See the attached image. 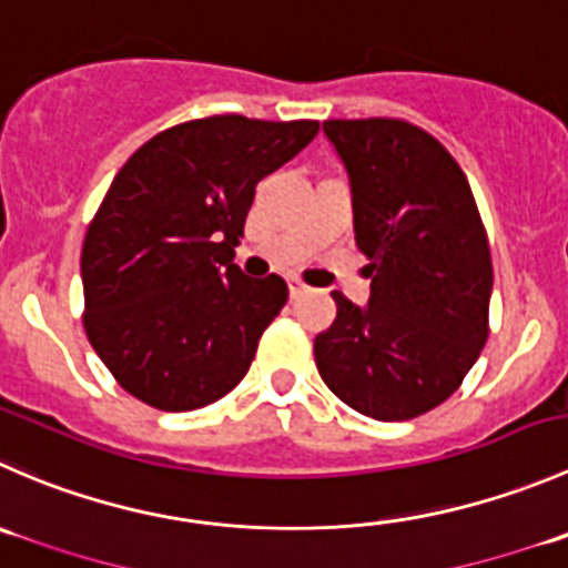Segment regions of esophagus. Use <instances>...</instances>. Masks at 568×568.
I'll return each instance as SVG.
<instances>
[{
	"label": "esophagus",
	"instance_id": "esophagus-1",
	"mask_svg": "<svg viewBox=\"0 0 568 568\" xmlns=\"http://www.w3.org/2000/svg\"><path fill=\"white\" fill-rule=\"evenodd\" d=\"M285 283H288V294H291V296H300V294H305V291H307L305 280L296 277V274H291V277L285 280Z\"/></svg>",
	"mask_w": 568,
	"mask_h": 568
}]
</instances>
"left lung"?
<instances>
[{
    "mask_svg": "<svg viewBox=\"0 0 568 568\" xmlns=\"http://www.w3.org/2000/svg\"><path fill=\"white\" fill-rule=\"evenodd\" d=\"M324 135L352 185L372 296L335 291L313 341L327 388L377 422H405L455 394L488 338L494 268L469 180L442 141L402 119H333Z\"/></svg>",
    "mask_w": 568,
    "mask_h": 568,
    "instance_id": "1",
    "label": "left lung"
}]
</instances>
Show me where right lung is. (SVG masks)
<instances>
[{"label":"right lung","instance_id":"obj_1","mask_svg":"<svg viewBox=\"0 0 568 568\" xmlns=\"http://www.w3.org/2000/svg\"><path fill=\"white\" fill-rule=\"evenodd\" d=\"M318 121L207 115L158 132L110 183L82 241L85 335L115 383L158 410H196L250 372L288 300L233 263L255 185Z\"/></svg>","mask_w":568,"mask_h":568}]
</instances>
